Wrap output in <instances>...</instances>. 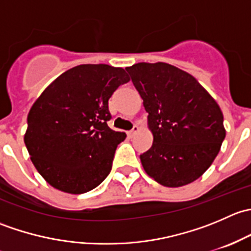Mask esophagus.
Segmentation results:
<instances>
[{"label":"esophagus","mask_w":251,"mask_h":251,"mask_svg":"<svg viewBox=\"0 0 251 251\" xmlns=\"http://www.w3.org/2000/svg\"><path fill=\"white\" fill-rule=\"evenodd\" d=\"M138 131H140V127H138L137 125H135L133 126V128L131 131H128L127 132V135H128V137H133V136L136 135V133L138 132Z\"/></svg>","instance_id":"1"}]
</instances>
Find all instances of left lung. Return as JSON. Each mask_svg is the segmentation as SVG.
<instances>
[{
  "mask_svg": "<svg viewBox=\"0 0 251 251\" xmlns=\"http://www.w3.org/2000/svg\"><path fill=\"white\" fill-rule=\"evenodd\" d=\"M148 113L153 144L140 155L149 177L181 187L203 175L226 137L216 100L191 74L168 63L126 68Z\"/></svg>",
  "mask_w": 251,
  "mask_h": 251,
  "instance_id": "8db88e82",
  "label": "left lung"
}]
</instances>
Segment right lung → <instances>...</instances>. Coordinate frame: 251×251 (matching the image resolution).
Masks as SVG:
<instances>
[{"label": "right lung", "mask_w": 251, "mask_h": 251, "mask_svg": "<svg viewBox=\"0 0 251 251\" xmlns=\"http://www.w3.org/2000/svg\"><path fill=\"white\" fill-rule=\"evenodd\" d=\"M128 81L123 68L81 64L59 75L35 100L24 142L34 166L53 188L82 194L109 175L126 135L108 126V100Z\"/></svg>", "instance_id": "add662e5"}]
</instances>
